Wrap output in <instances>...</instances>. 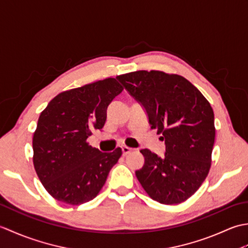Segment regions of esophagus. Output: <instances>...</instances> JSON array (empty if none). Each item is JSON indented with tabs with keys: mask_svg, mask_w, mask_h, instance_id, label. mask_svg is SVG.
<instances>
[{
	"mask_svg": "<svg viewBox=\"0 0 248 248\" xmlns=\"http://www.w3.org/2000/svg\"><path fill=\"white\" fill-rule=\"evenodd\" d=\"M121 150H123V155H127L128 154H130L131 151H132V148H130L128 146H121Z\"/></svg>",
	"mask_w": 248,
	"mask_h": 248,
	"instance_id": "34e87169",
	"label": "esophagus"
}]
</instances>
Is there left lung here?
Here are the masks:
<instances>
[{
	"instance_id": "8db88e82",
	"label": "left lung",
	"mask_w": 248,
	"mask_h": 248,
	"mask_svg": "<svg viewBox=\"0 0 248 248\" xmlns=\"http://www.w3.org/2000/svg\"><path fill=\"white\" fill-rule=\"evenodd\" d=\"M148 115L151 129L165 140L162 157L141 149L144 166L135 171L146 193L163 204L186 202L211 167L214 113L203 94L186 78L157 70L117 77Z\"/></svg>"
}]
</instances>
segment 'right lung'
Masks as SVG:
<instances>
[{
	"label": "right lung",
	"mask_w": 248,
	"mask_h": 248,
	"mask_svg": "<svg viewBox=\"0 0 248 248\" xmlns=\"http://www.w3.org/2000/svg\"><path fill=\"white\" fill-rule=\"evenodd\" d=\"M124 91L114 78L62 92L41 112L33 136V163L52 197L78 205L93 199L123 151L101 152L87 143L101 130L107 109Z\"/></svg>",
	"instance_id": "1"
}]
</instances>
